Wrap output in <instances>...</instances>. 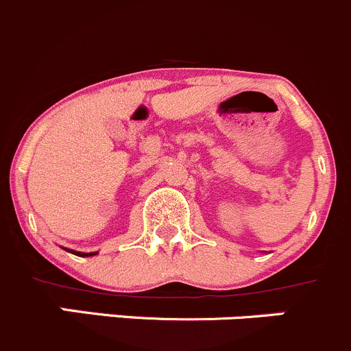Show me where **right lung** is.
Instances as JSON below:
<instances>
[{
	"mask_svg": "<svg viewBox=\"0 0 351 351\" xmlns=\"http://www.w3.org/2000/svg\"><path fill=\"white\" fill-rule=\"evenodd\" d=\"M62 250H66V251H69V253H73V254H76V256H95V254H98L97 251H95V253H83V251H74V250H67V247H62Z\"/></svg>",
	"mask_w": 351,
	"mask_h": 351,
	"instance_id": "obj_1",
	"label": "right lung"
}]
</instances>
